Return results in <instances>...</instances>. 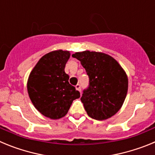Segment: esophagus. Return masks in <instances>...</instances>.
<instances>
[{"label": "esophagus", "instance_id": "obj_1", "mask_svg": "<svg viewBox=\"0 0 155 155\" xmlns=\"http://www.w3.org/2000/svg\"><path fill=\"white\" fill-rule=\"evenodd\" d=\"M75 88H76V90H78V91H80V92H81V88L80 84H77V85L75 86Z\"/></svg>", "mask_w": 155, "mask_h": 155}]
</instances>
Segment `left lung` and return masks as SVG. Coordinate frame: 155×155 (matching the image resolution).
<instances>
[{"label":"left lung","mask_w":155,"mask_h":155,"mask_svg":"<svg viewBox=\"0 0 155 155\" xmlns=\"http://www.w3.org/2000/svg\"><path fill=\"white\" fill-rule=\"evenodd\" d=\"M89 77V87L81 98L87 114L97 120L114 116L124 104L128 91V77L113 57L102 52L74 53Z\"/></svg>","instance_id":"8db88e82"}]
</instances>
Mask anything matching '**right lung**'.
<instances>
[{
    "instance_id": "add662e5",
    "label": "right lung",
    "mask_w": 155,
    "mask_h": 155,
    "mask_svg": "<svg viewBox=\"0 0 155 155\" xmlns=\"http://www.w3.org/2000/svg\"><path fill=\"white\" fill-rule=\"evenodd\" d=\"M71 57L68 50H57L42 56L30 72L27 81L28 96L35 109L51 120L67 115L80 93L69 84L65 65Z\"/></svg>"
}]
</instances>
